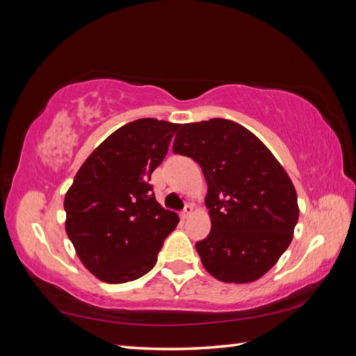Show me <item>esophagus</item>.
<instances>
[{"label":"esophagus","instance_id":"obj_1","mask_svg":"<svg viewBox=\"0 0 356 356\" xmlns=\"http://www.w3.org/2000/svg\"><path fill=\"white\" fill-rule=\"evenodd\" d=\"M193 211H194V206L193 204H186L185 206V209H184V212L180 213V217H181V220H186V218H189L191 217V213H193Z\"/></svg>","mask_w":356,"mask_h":356}]
</instances>
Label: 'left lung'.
<instances>
[{"label":"left lung","instance_id":"1","mask_svg":"<svg viewBox=\"0 0 356 356\" xmlns=\"http://www.w3.org/2000/svg\"><path fill=\"white\" fill-rule=\"evenodd\" d=\"M172 153L200 163L211 232L195 244L206 271L250 284L275 267L299 220L296 188L267 145L241 124L212 118L184 124Z\"/></svg>","mask_w":356,"mask_h":356}]
</instances>
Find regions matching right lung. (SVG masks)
I'll use <instances>...</instances> for the list:
<instances>
[{
	"label": "right lung",
	"instance_id": "1",
	"mask_svg": "<svg viewBox=\"0 0 356 356\" xmlns=\"http://www.w3.org/2000/svg\"><path fill=\"white\" fill-rule=\"evenodd\" d=\"M180 124L140 118L115 130L89 154L65 194V230L81 264L106 284L150 271L176 212L148 185Z\"/></svg>",
	"mask_w": 356,
	"mask_h": 356
}]
</instances>
